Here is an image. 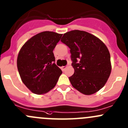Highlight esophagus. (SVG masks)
<instances>
[{"label":"esophagus","mask_w":128,"mask_h":128,"mask_svg":"<svg viewBox=\"0 0 128 128\" xmlns=\"http://www.w3.org/2000/svg\"><path fill=\"white\" fill-rule=\"evenodd\" d=\"M66 66H62L61 67L62 70V71H64V70H65V69H66Z\"/></svg>","instance_id":"obj_1"}]
</instances>
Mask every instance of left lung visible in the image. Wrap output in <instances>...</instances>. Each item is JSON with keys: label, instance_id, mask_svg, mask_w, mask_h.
Returning a JSON list of instances; mask_svg holds the SVG:
<instances>
[{"label": "left lung", "instance_id": "left-lung-1", "mask_svg": "<svg viewBox=\"0 0 128 128\" xmlns=\"http://www.w3.org/2000/svg\"><path fill=\"white\" fill-rule=\"evenodd\" d=\"M60 41L70 50L74 73L69 78L73 87L87 95L100 90L112 70L106 45L95 36L80 30L67 32Z\"/></svg>", "mask_w": 128, "mask_h": 128}]
</instances>
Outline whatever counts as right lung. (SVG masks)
Segmentation results:
<instances>
[{
  "mask_svg": "<svg viewBox=\"0 0 128 128\" xmlns=\"http://www.w3.org/2000/svg\"><path fill=\"white\" fill-rule=\"evenodd\" d=\"M62 36L52 32H41L28 40L19 51V74L24 84L34 94L48 92L55 87L61 75L52 51Z\"/></svg>",
  "mask_w": 128,
  "mask_h": 128,
  "instance_id": "obj_1",
  "label": "right lung"
}]
</instances>
